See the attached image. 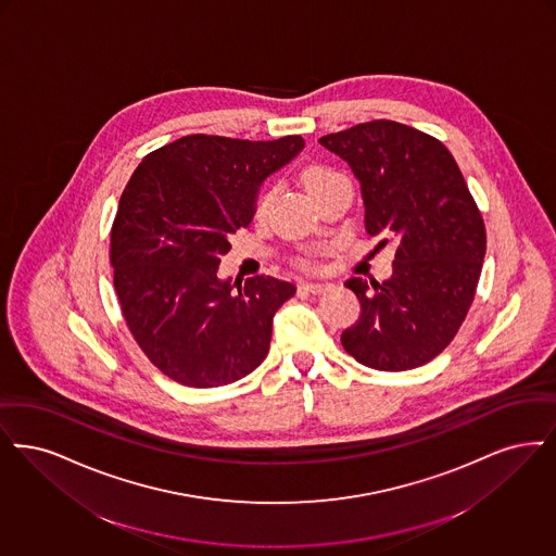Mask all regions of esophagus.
<instances>
[{
    "mask_svg": "<svg viewBox=\"0 0 556 556\" xmlns=\"http://www.w3.org/2000/svg\"><path fill=\"white\" fill-rule=\"evenodd\" d=\"M299 289L319 294V292H326V290L330 289V285H326V282H301Z\"/></svg>",
    "mask_w": 556,
    "mask_h": 556,
    "instance_id": "esophagus-1",
    "label": "esophagus"
}]
</instances>
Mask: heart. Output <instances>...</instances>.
I'll list each match as a JSON object with an SVG mask.
<instances>
[{
	"mask_svg": "<svg viewBox=\"0 0 556 556\" xmlns=\"http://www.w3.org/2000/svg\"><path fill=\"white\" fill-rule=\"evenodd\" d=\"M330 176H337V172H332V169L326 168H309L305 172V176H303V180H305V187H307V191H312L314 187H317L319 182H324V180H328ZM267 205V194H262L260 199H257V203H255V216H264V212H266ZM301 266H312V260H303L301 262Z\"/></svg>",
	"mask_w": 556,
	"mask_h": 556,
	"instance_id": "obj_1",
	"label": "heart"
}]
</instances>
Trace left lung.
Wrapping results in <instances>:
<instances>
[{"label":"left lung","mask_w":556,"mask_h":556,"mask_svg":"<svg viewBox=\"0 0 556 556\" xmlns=\"http://www.w3.org/2000/svg\"><path fill=\"white\" fill-rule=\"evenodd\" d=\"M319 143L362 182L365 230L394 241L384 282L346 280L362 303L340 337L344 351L380 371H405L440 355L469 312L482 274V214L451 151L392 121L332 132Z\"/></svg>","instance_id":"obj_1"}]
</instances>
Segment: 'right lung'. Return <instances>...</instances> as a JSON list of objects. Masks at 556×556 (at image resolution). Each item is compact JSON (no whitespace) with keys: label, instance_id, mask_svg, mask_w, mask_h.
I'll use <instances>...</instances> for the list:
<instances>
[{"label":"right lung","instance_id":"1","mask_svg":"<svg viewBox=\"0 0 556 556\" xmlns=\"http://www.w3.org/2000/svg\"><path fill=\"white\" fill-rule=\"evenodd\" d=\"M303 147L299 135H187L132 172L112 224L114 287L130 334L174 382L224 387L266 359L274 314L296 289L271 276L232 285L217 266L262 182Z\"/></svg>","mask_w":556,"mask_h":556}]
</instances>
